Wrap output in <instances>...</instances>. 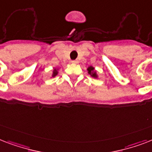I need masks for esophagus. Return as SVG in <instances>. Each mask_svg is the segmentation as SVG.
<instances>
[{"label": "esophagus", "mask_w": 152, "mask_h": 152, "mask_svg": "<svg viewBox=\"0 0 152 152\" xmlns=\"http://www.w3.org/2000/svg\"><path fill=\"white\" fill-rule=\"evenodd\" d=\"M72 64H77V63H78V61H72Z\"/></svg>", "instance_id": "1"}]
</instances>
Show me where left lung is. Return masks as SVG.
I'll use <instances>...</instances> for the list:
<instances>
[{
	"label": "left lung",
	"mask_w": 152,
	"mask_h": 152,
	"mask_svg": "<svg viewBox=\"0 0 152 152\" xmlns=\"http://www.w3.org/2000/svg\"><path fill=\"white\" fill-rule=\"evenodd\" d=\"M87 70H88V73L90 75L91 77H93V78H96L97 79L98 77H99V76H98V73H97V71L95 70V68L93 66H89L88 67V69H87Z\"/></svg>",
	"instance_id": "left-lung-1"
}]
</instances>
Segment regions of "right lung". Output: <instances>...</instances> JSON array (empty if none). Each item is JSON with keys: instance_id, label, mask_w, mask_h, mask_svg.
<instances>
[{"instance_id": "1", "label": "right lung", "mask_w": 152, "mask_h": 152, "mask_svg": "<svg viewBox=\"0 0 152 152\" xmlns=\"http://www.w3.org/2000/svg\"><path fill=\"white\" fill-rule=\"evenodd\" d=\"M58 71H59V69H57V68H54L53 70V72H52V75H51V77H55L56 76H57V74H58Z\"/></svg>"}]
</instances>
